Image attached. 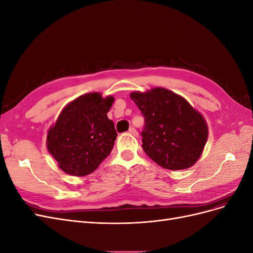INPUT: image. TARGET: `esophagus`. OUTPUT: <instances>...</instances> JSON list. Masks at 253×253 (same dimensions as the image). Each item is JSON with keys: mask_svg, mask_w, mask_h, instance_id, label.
<instances>
[{"mask_svg": "<svg viewBox=\"0 0 253 253\" xmlns=\"http://www.w3.org/2000/svg\"><path fill=\"white\" fill-rule=\"evenodd\" d=\"M128 133H129V134H132V135H133V136H135V137L138 136V132L136 131V128H135V127H129V129H128Z\"/></svg>", "mask_w": 253, "mask_h": 253, "instance_id": "esophagus-1", "label": "esophagus"}]
</instances>
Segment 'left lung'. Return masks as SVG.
Wrapping results in <instances>:
<instances>
[{
	"label": "left lung",
	"instance_id": "1",
	"mask_svg": "<svg viewBox=\"0 0 253 253\" xmlns=\"http://www.w3.org/2000/svg\"><path fill=\"white\" fill-rule=\"evenodd\" d=\"M144 117L142 149L168 170H185L200 159L208 139L203 115L185 98L164 87L129 94Z\"/></svg>",
	"mask_w": 253,
	"mask_h": 253
}]
</instances>
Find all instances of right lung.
<instances>
[{
    "label": "right lung",
    "instance_id": "add662e5",
    "mask_svg": "<svg viewBox=\"0 0 253 253\" xmlns=\"http://www.w3.org/2000/svg\"><path fill=\"white\" fill-rule=\"evenodd\" d=\"M114 97L88 93L67 103L48 129L46 147L64 173L85 176L110 155L117 133L108 118Z\"/></svg>",
    "mask_w": 253,
    "mask_h": 253
}]
</instances>
